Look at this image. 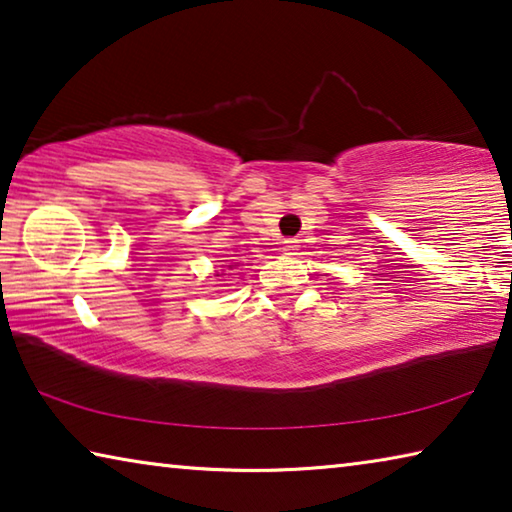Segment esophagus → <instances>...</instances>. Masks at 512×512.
<instances>
[{"instance_id":"esophagus-1","label":"esophagus","mask_w":512,"mask_h":512,"mask_svg":"<svg viewBox=\"0 0 512 512\" xmlns=\"http://www.w3.org/2000/svg\"><path fill=\"white\" fill-rule=\"evenodd\" d=\"M298 248H300L298 239H284V241H282L284 255H298Z\"/></svg>"}]
</instances>
